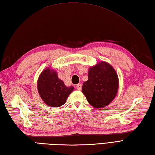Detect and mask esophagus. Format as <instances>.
Wrapping results in <instances>:
<instances>
[{
    "mask_svg": "<svg viewBox=\"0 0 155 155\" xmlns=\"http://www.w3.org/2000/svg\"><path fill=\"white\" fill-rule=\"evenodd\" d=\"M77 88L78 91H81V88H82V84H77Z\"/></svg>",
    "mask_w": 155,
    "mask_h": 155,
    "instance_id": "34e87169",
    "label": "esophagus"
}]
</instances>
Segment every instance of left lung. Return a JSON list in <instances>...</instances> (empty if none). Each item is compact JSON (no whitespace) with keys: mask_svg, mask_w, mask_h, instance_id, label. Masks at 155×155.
I'll list each match as a JSON object with an SVG mask.
<instances>
[{"mask_svg":"<svg viewBox=\"0 0 155 155\" xmlns=\"http://www.w3.org/2000/svg\"><path fill=\"white\" fill-rule=\"evenodd\" d=\"M88 78L82 91L88 103L98 108L109 104L118 88V75L113 67L106 62H100L89 68Z\"/></svg>","mask_w":155,"mask_h":155,"instance_id":"1","label":"left lung"}]
</instances>
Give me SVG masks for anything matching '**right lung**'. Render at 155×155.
<instances>
[{
    "label": "right lung",
    "mask_w": 155,
    "mask_h": 155,
    "mask_svg": "<svg viewBox=\"0 0 155 155\" xmlns=\"http://www.w3.org/2000/svg\"><path fill=\"white\" fill-rule=\"evenodd\" d=\"M38 93L48 106L58 107L63 105L68 95L74 90L73 87H67L59 79L57 72L47 68L41 72L37 82Z\"/></svg>",
    "instance_id": "1"
}]
</instances>
